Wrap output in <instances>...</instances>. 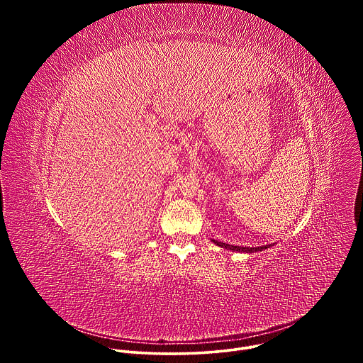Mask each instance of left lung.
<instances>
[{"instance_id":"1","label":"left lung","mask_w":363,"mask_h":363,"mask_svg":"<svg viewBox=\"0 0 363 363\" xmlns=\"http://www.w3.org/2000/svg\"><path fill=\"white\" fill-rule=\"evenodd\" d=\"M217 245L223 247V248H227V250H233V251H241V252H254V251H263L264 248H269L272 244L269 245H263V247H238V245H230V244H225V242H221V241H216L213 240Z\"/></svg>"}]
</instances>
